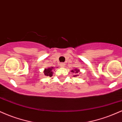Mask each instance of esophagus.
<instances>
[{
    "mask_svg": "<svg viewBox=\"0 0 122 122\" xmlns=\"http://www.w3.org/2000/svg\"><path fill=\"white\" fill-rule=\"evenodd\" d=\"M65 63L62 62V63H61V67H64V66H65Z\"/></svg>",
    "mask_w": 122,
    "mask_h": 122,
    "instance_id": "obj_1",
    "label": "esophagus"
}]
</instances>
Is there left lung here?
I'll use <instances>...</instances> for the list:
<instances>
[{"mask_svg": "<svg viewBox=\"0 0 122 122\" xmlns=\"http://www.w3.org/2000/svg\"><path fill=\"white\" fill-rule=\"evenodd\" d=\"M71 72H73V73H75V75L74 76V77H76V76H79L78 75V73H79L80 72V71H79V69H75V70H74V71H71Z\"/></svg>", "mask_w": 122, "mask_h": 122, "instance_id": "obj_1", "label": "left lung"}]
</instances>
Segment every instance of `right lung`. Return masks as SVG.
<instances>
[{
    "label": "right lung",
    "instance_id": "right-lung-1",
    "mask_svg": "<svg viewBox=\"0 0 122 122\" xmlns=\"http://www.w3.org/2000/svg\"><path fill=\"white\" fill-rule=\"evenodd\" d=\"M53 67H50V68H48L47 69H45L44 71H43V73L46 76H53V69H54Z\"/></svg>",
    "mask_w": 122,
    "mask_h": 122
}]
</instances>
